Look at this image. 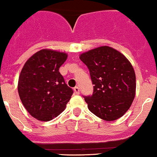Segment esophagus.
Masks as SVG:
<instances>
[{
	"label": "esophagus",
	"mask_w": 157,
	"mask_h": 157,
	"mask_svg": "<svg viewBox=\"0 0 157 157\" xmlns=\"http://www.w3.org/2000/svg\"><path fill=\"white\" fill-rule=\"evenodd\" d=\"M73 90H74V93H75V94H79V91H80V90H79L78 87H75V88H73Z\"/></svg>",
	"instance_id": "obj_1"
}]
</instances>
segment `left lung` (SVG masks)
I'll list each match as a JSON object with an SVG mask.
<instances>
[{
	"label": "left lung",
	"mask_w": 157,
	"mask_h": 157,
	"mask_svg": "<svg viewBox=\"0 0 157 157\" xmlns=\"http://www.w3.org/2000/svg\"><path fill=\"white\" fill-rule=\"evenodd\" d=\"M79 58L88 66L94 85L92 95L85 97L89 111L107 121L121 117L136 93V75L129 60L108 46L83 52Z\"/></svg>",
	"instance_id": "8db88e82"
}]
</instances>
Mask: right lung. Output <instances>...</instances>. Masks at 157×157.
<instances>
[{"mask_svg":"<svg viewBox=\"0 0 157 157\" xmlns=\"http://www.w3.org/2000/svg\"><path fill=\"white\" fill-rule=\"evenodd\" d=\"M68 54L43 49L27 59L18 79V93L26 111L41 121H49L65 110L73 91L65 83L59 67Z\"/></svg>","mask_w":157,"mask_h":157,"instance_id":"add662e5","label":"right lung"}]
</instances>
